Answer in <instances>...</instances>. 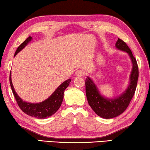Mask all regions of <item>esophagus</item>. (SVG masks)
<instances>
[{
	"instance_id": "esophagus-1",
	"label": "esophagus",
	"mask_w": 150,
	"mask_h": 150,
	"mask_svg": "<svg viewBox=\"0 0 150 150\" xmlns=\"http://www.w3.org/2000/svg\"><path fill=\"white\" fill-rule=\"evenodd\" d=\"M84 74H85L84 71H83V70H81V69L77 70V71L75 72V75L77 76V77H83V76L84 75Z\"/></svg>"
}]
</instances>
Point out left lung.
Listing matches in <instances>:
<instances>
[{
  "mask_svg": "<svg viewBox=\"0 0 150 150\" xmlns=\"http://www.w3.org/2000/svg\"><path fill=\"white\" fill-rule=\"evenodd\" d=\"M116 47L126 52L132 63V70L130 77V84L127 89L119 96L115 98H106L99 93L97 87L90 77L85 79L86 95L88 105L94 112L100 117L110 119L118 116L128 107L135 93L138 79V67L136 58L128 45L121 39H118Z\"/></svg>",
  "mask_w": 150,
  "mask_h": 150,
  "instance_id": "8db88e82",
  "label": "left lung"
}]
</instances>
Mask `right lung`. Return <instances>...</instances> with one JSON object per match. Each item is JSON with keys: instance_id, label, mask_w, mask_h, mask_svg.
Instances as JSON below:
<instances>
[{"instance_id": "right-lung-1", "label": "right lung", "mask_w": 150, "mask_h": 150, "mask_svg": "<svg viewBox=\"0 0 150 150\" xmlns=\"http://www.w3.org/2000/svg\"><path fill=\"white\" fill-rule=\"evenodd\" d=\"M32 39V38L31 36H29L23 43H22L17 48L16 52H15L14 56H16L18 53L23 49L31 41ZM9 80L12 93H13L15 99H16L20 108L26 115L39 119L47 118L56 112L63 102L64 91L66 89V88L69 86V84L71 82V79L64 81L62 84H61L56 88V90L54 91V93L44 101H42V102L39 103H30L23 101L21 99V98L19 97V96L17 95L12 83L11 71V73H10Z\"/></svg>"}]
</instances>
